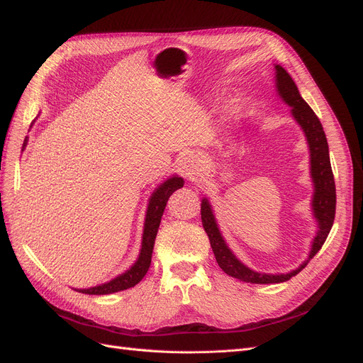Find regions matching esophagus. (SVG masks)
Wrapping results in <instances>:
<instances>
[{
  "label": "esophagus",
  "mask_w": 363,
  "mask_h": 363,
  "mask_svg": "<svg viewBox=\"0 0 363 363\" xmlns=\"http://www.w3.org/2000/svg\"><path fill=\"white\" fill-rule=\"evenodd\" d=\"M191 162V160H189ZM195 171H196V168L194 167V163H192V167L189 164V167H186V169H184V174H186V177H194V174H195Z\"/></svg>",
  "instance_id": "1"
}]
</instances>
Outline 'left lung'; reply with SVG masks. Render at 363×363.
I'll return each instance as SVG.
<instances>
[{
  "instance_id": "left-lung-1",
  "label": "left lung",
  "mask_w": 363,
  "mask_h": 363,
  "mask_svg": "<svg viewBox=\"0 0 363 363\" xmlns=\"http://www.w3.org/2000/svg\"><path fill=\"white\" fill-rule=\"evenodd\" d=\"M277 71V91L280 96L292 107V115L296 119L306 133L307 142H309L311 148V169H312V179L315 183V195H313V213L318 219V233L313 239L312 250L309 259H307L300 268L289 274H260L247 268L240 263L232 251L225 245L224 239L219 233L218 225L215 223V216L212 213V208L208 201L204 199L201 201V223L206 230V233L211 240V247L213 250L215 259L218 262L219 268H221L228 276H232L240 281L247 283H257V284H268V283H281L286 281L291 277L296 276L307 263L313 259L318 251L324 245L325 239L330 233L333 221H335V212H336V188H335V179L333 171L330 164V156H328V144L327 138L323 130L320 119L315 115V112L307 104L291 75L284 71L281 67H276Z\"/></svg>"
}]
</instances>
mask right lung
<instances>
[{"mask_svg": "<svg viewBox=\"0 0 363 363\" xmlns=\"http://www.w3.org/2000/svg\"><path fill=\"white\" fill-rule=\"evenodd\" d=\"M27 142V139H26ZM24 142V147H26ZM183 179L182 177H172L159 186V189L152 194L147 218H145V227H144V236H142V248L138 262L131 267L123 276H119L113 280H111L101 286H95L89 289H77L82 294H89V295H106V294H113L119 291H125L136 286V284L145 277V274L151 265V255H152V247H155V239L157 235V230L160 225V219L164 211V206H167L169 196L172 192L183 188Z\"/></svg>", "mask_w": 363, "mask_h": 363, "instance_id": "add662e5", "label": "right lung"}]
</instances>
